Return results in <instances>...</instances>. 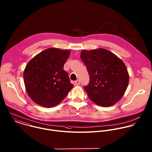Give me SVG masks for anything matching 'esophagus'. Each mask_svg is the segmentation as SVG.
<instances>
[{
	"instance_id": "obj_1",
	"label": "esophagus",
	"mask_w": 152,
	"mask_h": 152,
	"mask_svg": "<svg viewBox=\"0 0 152 152\" xmlns=\"http://www.w3.org/2000/svg\"><path fill=\"white\" fill-rule=\"evenodd\" d=\"M75 84L76 85H79V84H80V82H79V80L77 79V80H76L75 82Z\"/></svg>"
}]
</instances>
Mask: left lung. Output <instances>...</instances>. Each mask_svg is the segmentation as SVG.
Returning a JSON list of instances; mask_svg holds the SVG:
<instances>
[{
    "mask_svg": "<svg viewBox=\"0 0 152 152\" xmlns=\"http://www.w3.org/2000/svg\"><path fill=\"white\" fill-rule=\"evenodd\" d=\"M80 58L86 66L90 82L84 89L93 102L102 107L113 106L128 86L129 75L119 58L103 48L82 50Z\"/></svg>",
    "mask_w": 152,
    "mask_h": 152,
    "instance_id": "1",
    "label": "left lung"
}]
</instances>
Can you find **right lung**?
<instances>
[{
    "instance_id": "obj_1",
    "label": "right lung",
    "mask_w": 152,
    "mask_h": 152,
    "mask_svg": "<svg viewBox=\"0 0 152 152\" xmlns=\"http://www.w3.org/2000/svg\"><path fill=\"white\" fill-rule=\"evenodd\" d=\"M69 50L50 48L29 61L23 72L25 89L31 99L47 108L59 104L73 87L64 64Z\"/></svg>"
}]
</instances>
